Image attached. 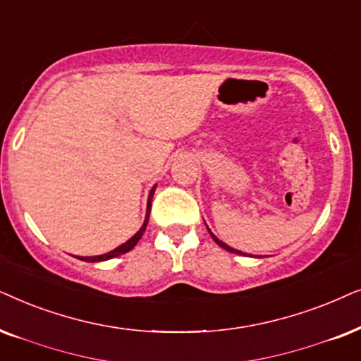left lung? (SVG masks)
<instances>
[{
  "instance_id": "1",
  "label": "left lung",
  "mask_w": 361,
  "mask_h": 361,
  "mask_svg": "<svg viewBox=\"0 0 361 361\" xmlns=\"http://www.w3.org/2000/svg\"><path fill=\"white\" fill-rule=\"evenodd\" d=\"M208 231H209V228H208ZM209 234H211V238H213V239H214V243H216V244H218V246H221V247H223V249H226V251H229V252H234V254H243V256H246V254H244V252H241V251H236V249L229 247V246H228V244H224L223 241H219V239H218V238H216V236H214V234H213V233H211V231H209Z\"/></svg>"
}]
</instances>
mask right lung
<instances>
[{
	"label": "right lung",
	"instance_id": "add662e5",
	"mask_svg": "<svg viewBox=\"0 0 361 361\" xmlns=\"http://www.w3.org/2000/svg\"><path fill=\"white\" fill-rule=\"evenodd\" d=\"M155 188H157V186H153L152 191H150V195H148V203H147V216H145V221H143V224H142L140 231H138L137 234H133V236H132L130 239H128L127 243H123L122 246L115 247L114 251H110V252H107V254H102V256L77 257V259H80V261H85V262H99V261H109V259H112V257H117V256H120V254H125V252L132 251V249L137 246V243L140 241V238L143 236V233H145V229H147V224H148V216H150V208H152V198H153V193H155Z\"/></svg>",
	"mask_w": 361,
	"mask_h": 361
}]
</instances>
